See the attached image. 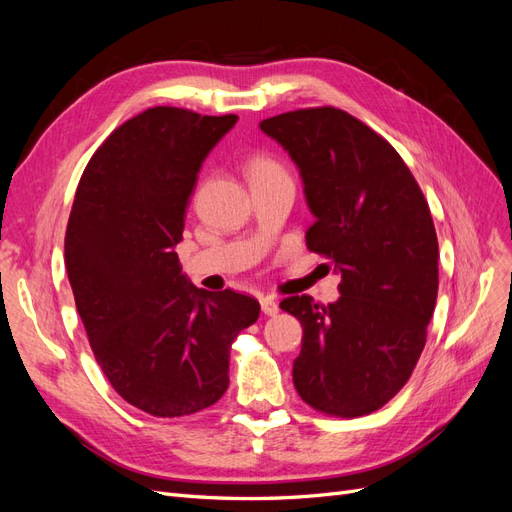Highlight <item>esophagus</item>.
Returning a JSON list of instances; mask_svg holds the SVG:
<instances>
[{
  "instance_id": "34e87169",
  "label": "esophagus",
  "mask_w": 512,
  "mask_h": 512,
  "mask_svg": "<svg viewBox=\"0 0 512 512\" xmlns=\"http://www.w3.org/2000/svg\"><path fill=\"white\" fill-rule=\"evenodd\" d=\"M260 307H262V314H265V316H275L277 312H280V305H277V301L273 297H262Z\"/></svg>"
}]
</instances>
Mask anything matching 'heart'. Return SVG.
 Segmentation results:
<instances>
[{
    "instance_id": "heart-1",
    "label": "heart",
    "mask_w": 512,
    "mask_h": 512,
    "mask_svg": "<svg viewBox=\"0 0 512 512\" xmlns=\"http://www.w3.org/2000/svg\"><path fill=\"white\" fill-rule=\"evenodd\" d=\"M247 173H250L252 185L275 181V179H290L286 168L269 156H254L250 162H247Z\"/></svg>"
}]
</instances>
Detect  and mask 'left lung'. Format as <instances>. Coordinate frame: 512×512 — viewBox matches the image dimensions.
<instances>
[{
    "label": "left lung",
    "instance_id": "left-lung-1",
    "mask_svg": "<svg viewBox=\"0 0 512 512\" xmlns=\"http://www.w3.org/2000/svg\"><path fill=\"white\" fill-rule=\"evenodd\" d=\"M299 166L316 222L307 250L342 273L335 303H280L303 327L294 389L307 406L354 418L393 399L416 367L438 297V237L427 200L389 141L342 108L260 121Z\"/></svg>",
    "mask_w": 512,
    "mask_h": 512
}]
</instances>
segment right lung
<instances>
[{"instance_id": "obj_1", "label": "right lung", "mask_w": 512, "mask_h": 512, "mask_svg": "<svg viewBox=\"0 0 512 512\" xmlns=\"http://www.w3.org/2000/svg\"><path fill=\"white\" fill-rule=\"evenodd\" d=\"M237 119L147 108L98 147L76 188L66 228L76 309L108 382L151 416L213 406L232 342L260 314L247 294L190 284L175 252L198 170Z\"/></svg>"}]
</instances>
